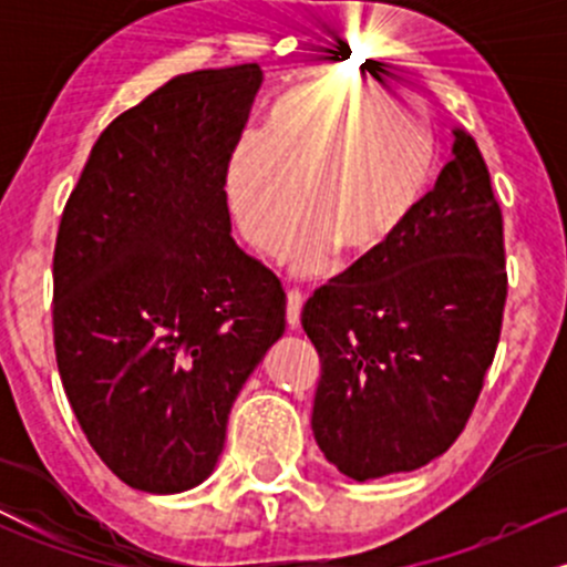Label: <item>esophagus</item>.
Here are the masks:
<instances>
[{
  "instance_id": "34e87169",
  "label": "esophagus",
  "mask_w": 567,
  "mask_h": 567,
  "mask_svg": "<svg viewBox=\"0 0 567 567\" xmlns=\"http://www.w3.org/2000/svg\"><path fill=\"white\" fill-rule=\"evenodd\" d=\"M285 301H288V326L290 329H299L301 323V307H305V293L301 290H288V296H285Z\"/></svg>"
}]
</instances>
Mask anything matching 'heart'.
<instances>
[{"instance_id": "1", "label": "heart", "mask_w": 567, "mask_h": 567, "mask_svg": "<svg viewBox=\"0 0 567 567\" xmlns=\"http://www.w3.org/2000/svg\"><path fill=\"white\" fill-rule=\"evenodd\" d=\"M436 169L425 117L390 90L364 82H312L271 106L266 134H247L227 169V197L249 247L285 244L299 274L342 255L370 257L409 227Z\"/></svg>"}]
</instances>
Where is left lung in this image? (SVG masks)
<instances>
[{"label":"left lung","instance_id":"obj_1","mask_svg":"<svg viewBox=\"0 0 567 567\" xmlns=\"http://www.w3.org/2000/svg\"><path fill=\"white\" fill-rule=\"evenodd\" d=\"M505 299L502 208L477 142L455 128L409 227L301 312L320 357L312 433L326 461L364 483L447 453L494 362Z\"/></svg>","mask_w":567,"mask_h":567}]
</instances>
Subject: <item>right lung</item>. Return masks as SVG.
<instances>
[{
  "label": "right lung",
  "instance_id": "right-lung-1",
  "mask_svg": "<svg viewBox=\"0 0 567 567\" xmlns=\"http://www.w3.org/2000/svg\"><path fill=\"white\" fill-rule=\"evenodd\" d=\"M257 62L183 73L106 125L54 247V353L99 458L147 494L214 472L285 290L230 236L227 169Z\"/></svg>",
  "mask_w": 567,
  "mask_h": 567
}]
</instances>
